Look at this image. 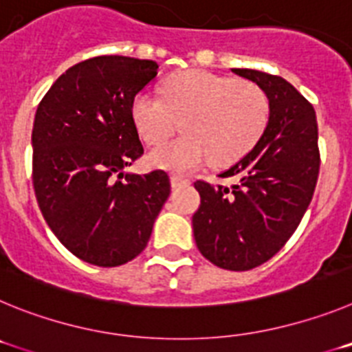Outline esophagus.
Returning <instances> with one entry per match:
<instances>
[{
    "mask_svg": "<svg viewBox=\"0 0 352 352\" xmlns=\"http://www.w3.org/2000/svg\"><path fill=\"white\" fill-rule=\"evenodd\" d=\"M186 183H188V179L179 176V174H173L170 176V185H173V188H179V186L186 185Z\"/></svg>",
    "mask_w": 352,
    "mask_h": 352,
    "instance_id": "1",
    "label": "esophagus"
}]
</instances>
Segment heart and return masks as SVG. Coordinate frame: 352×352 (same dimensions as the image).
Returning a JSON list of instances; mask_svg holds the SVG:
<instances>
[{
  "label": "heart",
  "instance_id": "obj_1",
  "mask_svg": "<svg viewBox=\"0 0 352 352\" xmlns=\"http://www.w3.org/2000/svg\"><path fill=\"white\" fill-rule=\"evenodd\" d=\"M132 120L148 144L170 138L182 123L185 135L151 149V166L185 173L208 162L229 166L263 138L270 120V100L261 86L204 70L170 77L162 96L139 93Z\"/></svg>",
  "mask_w": 352,
  "mask_h": 352
}]
</instances>
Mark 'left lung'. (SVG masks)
Wrapping results in <instances>:
<instances>
[{
    "label": "left lung",
    "mask_w": 352,
    "mask_h": 352,
    "mask_svg": "<svg viewBox=\"0 0 352 352\" xmlns=\"http://www.w3.org/2000/svg\"><path fill=\"white\" fill-rule=\"evenodd\" d=\"M232 74L268 95V126L252 151L220 174L234 185L195 183L201 206L192 227L208 261L247 272L272 259L300 226L316 190L319 148L316 111L292 84L252 68Z\"/></svg>",
    "instance_id": "1"
}]
</instances>
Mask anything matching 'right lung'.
I'll list each match as a JSON object with an SVG mask.
<instances>
[{"instance_id":"right-lung-1","label":"right lung","mask_w":352,"mask_h":352,"mask_svg":"<svg viewBox=\"0 0 352 352\" xmlns=\"http://www.w3.org/2000/svg\"><path fill=\"white\" fill-rule=\"evenodd\" d=\"M158 65L98 56L61 74L33 123V186L43 219L79 259L113 268L146 248L170 194L164 170L125 173L142 153L132 102Z\"/></svg>"}]
</instances>
